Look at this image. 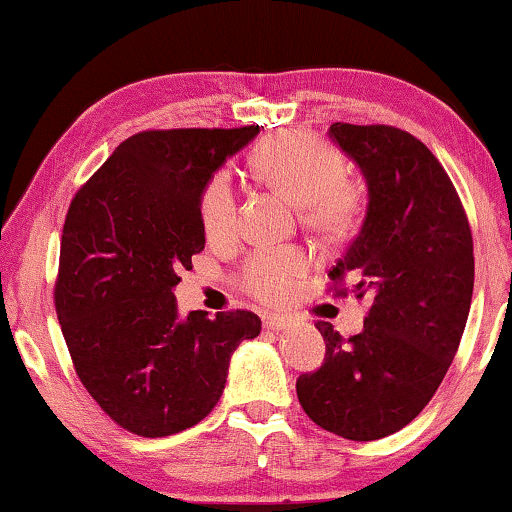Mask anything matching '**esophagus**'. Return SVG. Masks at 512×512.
I'll return each mask as SVG.
<instances>
[{"label": "esophagus", "mask_w": 512, "mask_h": 512, "mask_svg": "<svg viewBox=\"0 0 512 512\" xmlns=\"http://www.w3.org/2000/svg\"><path fill=\"white\" fill-rule=\"evenodd\" d=\"M292 322L285 318V315H278V313H264V327L266 329H273V331H283V329H290Z\"/></svg>", "instance_id": "1"}]
</instances>
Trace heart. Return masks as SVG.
Wrapping results in <instances>:
<instances>
[{
  "instance_id": "heart-1",
  "label": "heart",
  "mask_w": 512,
  "mask_h": 512,
  "mask_svg": "<svg viewBox=\"0 0 512 512\" xmlns=\"http://www.w3.org/2000/svg\"><path fill=\"white\" fill-rule=\"evenodd\" d=\"M253 169L266 185L299 206L301 220L313 232L341 236L362 213V190L345 178L343 157L311 134L290 132L266 139L255 150ZM199 215L208 241H227L234 234L236 194L225 174L213 176L206 185ZM308 269L311 259L299 248L259 250L243 264L241 285L257 299L280 304Z\"/></svg>"
}]
</instances>
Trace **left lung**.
I'll return each instance as SVG.
<instances>
[{"label": "left lung", "instance_id": "left-lung-1", "mask_svg": "<svg viewBox=\"0 0 512 512\" xmlns=\"http://www.w3.org/2000/svg\"><path fill=\"white\" fill-rule=\"evenodd\" d=\"M329 136L369 190L362 229L329 278H355L352 292L371 308L350 338L315 325L325 364L299 376L297 397L318 427L376 441L420 415L457 355L473 297V239L455 185L420 139L348 122H334Z\"/></svg>", "mask_w": 512, "mask_h": 512}]
</instances>
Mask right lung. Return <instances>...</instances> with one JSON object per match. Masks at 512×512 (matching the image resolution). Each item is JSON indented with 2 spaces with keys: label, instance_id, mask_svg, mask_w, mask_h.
Wrapping results in <instances>:
<instances>
[{
  "label": "right lung",
  "instance_id": "add662e5",
  "mask_svg": "<svg viewBox=\"0 0 512 512\" xmlns=\"http://www.w3.org/2000/svg\"><path fill=\"white\" fill-rule=\"evenodd\" d=\"M257 134L259 125L139 132L71 201L57 320L85 390L136 436H171L204 420L234 350L262 331L250 311L181 318L174 297L178 273L206 243L201 194Z\"/></svg>",
  "mask_w": 512,
  "mask_h": 512
}]
</instances>
